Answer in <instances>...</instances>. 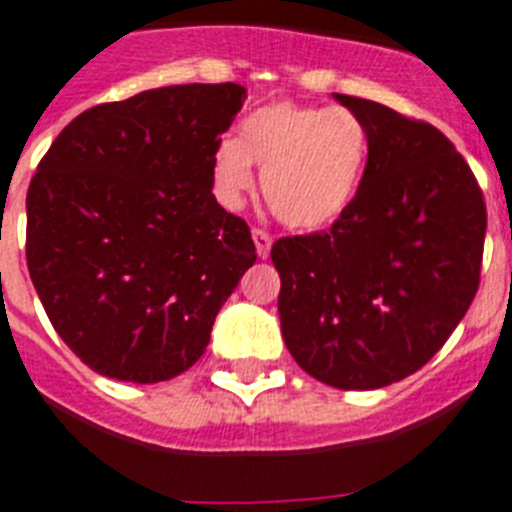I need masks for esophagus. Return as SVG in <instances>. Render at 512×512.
I'll use <instances>...</instances> for the list:
<instances>
[{
    "label": "esophagus",
    "mask_w": 512,
    "mask_h": 512,
    "mask_svg": "<svg viewBox=\"0 0 512 512\" xmlns=\"http://www.w3.org/2000/svg\"><path fill=\"white\" fill-rule=\"evenodd\" d=\"M252 239H255L257 257H262V260H268V255H270V244H273V239H270L268 231L252 229Z\"/></svg>",
    "instance_id": "34e87169"
}]
</instances>
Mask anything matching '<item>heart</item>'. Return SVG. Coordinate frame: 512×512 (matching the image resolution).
<instances>
[{
  "instance_id": "1",
  "label": "heart",
  "mask_w": 512,
  "mask_h": 512,
  "mask_svg": "<svg viewBox=\"0 0 512 512\" xmlns=\"http://www.w3.org/2000/svg\"><path fill=\"white\" fill-rule=\"evenodd\" d=\"M368 162V131L345 108L281 100L244 115L237 139L216 144L213 193L239 208L262 170V193L291 229L332 226L353 206Z\"/></svg>"
}]
</instances>
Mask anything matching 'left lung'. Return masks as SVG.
<instances>
[{"mask_svg": "<svg viewBox=\"0 0 512 512\" xmlns=\"http://www.w3.org/2000/svg\"><path fill=\"white\" fill-rule=\"evenodd\" d=\"M368 131L353 206L330 231L278 239L281 332L309 376L381 389L443 348L479 288L487 208L456 146L430 123L335 95Z\"/></svg>", "mask_w": 512, "mask_h": 512, "instance_id": "1", "label": "left lung"}]
</instances>
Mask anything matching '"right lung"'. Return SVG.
Masks as SVG:
<instances>
[{"label": "right lung", "instance_id": "obj_1", "mask_svg": "<svg viewBox=\"0 0 512 512\" xmlns=\"http://www.w3.org/2000/svg\"><path fill=\"white\" fill-rule=\"evenodd\" d=\"M242 84H172L77 115L28 190V270L53 330L92 371L133 384L188 371L257 260L211 193Z\"/></svg>", "mask_w": 512, "mask_h": 512}]
</instances>
